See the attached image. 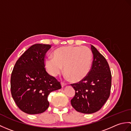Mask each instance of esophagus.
Returning <instances> with one entry per match:
<instances>
[{
    "instance_id": "obj_1",
    "label": "esophagus",
    "mask_w": 131,
    "mask_h": 131,
    "mask_svg": "<svg viewBox=\"0 0 131 131\" xmlns=\"http://www.w3.org/2000/svg\"><path fill=\"white\" fill-rule=\"evenodd\" d=\"M61 85H62V87H63L64 86L66 85V83H64V82H61Z\"/></svg>"
}]
</instances>
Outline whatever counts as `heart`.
Listing matches in <instances>:
<instances>
[{"label":"heart","mask_w":131,"mask_h":131,"mask_svg":"<svg viewBox=\"0 0 131 131\" xmlns=\"http://www.w3.org/2000/svg\"><path fill=\"white\" fill-rule=\"evenodd\" d=\"M53 57H48L44 61L48 73L56 77L62 72L63 66L66 77L78 82L87 77L90 73L92 54L88 47L65 46L55 50Z\"/></svg>","instance_id":"heart-1"}]
</instances>
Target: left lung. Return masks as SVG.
<instances>
[{"label": "left lung", "mask_w": 131, "mask_h": 131, "mask_svg": "<svg viewBox=\"0 0 131 131\" xmlns=\"http://www.w3.org/2000/svg\"><path fill=\"white\" fill-rule=\"evenodd\" d=\"M93 59L90 73L80 82L71 84L75 94L71 104L77 112L94 113L100 110L110 96L112 74L106 60L94 46H91Z\"/></svg>", "instance_id": "left-lung-1"}]
</instances>
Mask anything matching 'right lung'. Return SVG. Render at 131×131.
Returning a JSON list of instances; mask_svg holds the SVG:
<instances>
[{
  "label": "right lung",
  "instance_id": "add662e5",
  "mask_svg": "<svg viewBox=\"0 0 131 131\" xmlns=\"http://www.w3.org/2000/svg\"><path fill=\"white\" fill-rule=\"evenodd\" d=\"M51 47L42 44L30 47L16 61L11 74L13 99L19 109L29 114L45 112L49 94L61 88L60 82L46 70L45 56Z\"/></svg>",
  "mask_w": 131,
  "mask_h": 131
}]
</instances>
